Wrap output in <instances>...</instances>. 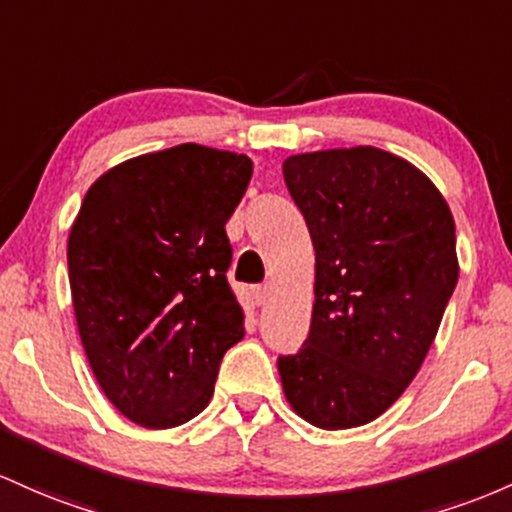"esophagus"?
<instances>
[{
	"label": "esophagus",
	"mask_w": 512,
	"mask_h": 512,
	"mask_svg": "<svg viewBox=\"0 0 512 512\" xmlns=\"http://www.w3.org/2000/svg\"><path fill=\"white\" fill-rule=\"evenodd\" d=\"M251 295H254L256 304H266L268 297H271V285H256L254 290H251Z\"/></svg>",
	"instance_id": "1"
}]
</instances>
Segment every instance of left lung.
Returning <instances> with one entry per match:
<instances>
[{
	"label": "left lung",
	"instance_id": "1",
	"mask_svg": "<svg viewBox=\"0 0 512 512\" xmlns=\"http://www.w3.org/2000/svg\"><path fill=\"white\" fill-rule=\"evenodd\" d=\"M283 176L317 256L307 341L280 355L292 411L365 426L404 394L457 285L455 220L423 171L377 147L287 157Z\"/></svg>",
	"mask_w": 512,
	"mask_h": 512
}]
</instances>
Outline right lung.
I'll use <instances>...</instances> for the list:
<instances>
[{"mask_svg": "<svg viewBox=\"0 0 512 512\" xmlns=\"http://www.w3.org/2000/svg\"><path fill=\"white\" fill-rule=\"evenodd\" d=\"M251 171L244 154L179 145L113 166L84 195L67 241L74 317L96 382L132 423L198 416L244 336L225 225Z\"/></svg>", "mask_w": 512, "mask_h": 512, "instance_id": "right-lung-1", "label": "right lung"}]
</instances>
